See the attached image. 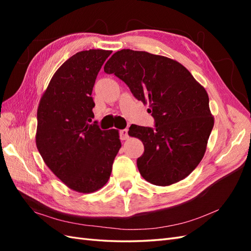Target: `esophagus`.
Listing matches in <instances>:
<instances>
[{
	"mask_svg": "<svg viewBox=\"0 0 251 251\" xmlns=\"http://www.w3.org/2000/svg\"><path fill=\"white\" fill-rule=\"evenodd\" d=\"M120 134V139L121 140H126L128 138V134H127V128H125V130H121L119 132Z\"/></svg>",
	"mask_w": 251,
	"mask_h": 251,
	"instance_id": "34e87169",
	"label": "esophagus"
}]
</instances>
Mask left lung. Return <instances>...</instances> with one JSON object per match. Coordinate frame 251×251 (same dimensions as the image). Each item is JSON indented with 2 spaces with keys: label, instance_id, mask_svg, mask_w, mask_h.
<instances>
[{
  "label": "left lung",
  "instance_id": "8db88e82",
  "mask_svg": "<svg viewBox=\"0 0 251 251\" xmlns=\"http://www.w3.org/2000/svg\"><path fill=\"white\" fill-rule=\"evenodd\" d=\"M103 70L124 80L155 118V128L128 130L144 146L137 159L143 179L158 186L185 179L201 162L214 127L206 90L177 60L146 51H117Z\"/></svg>",
  "mask_w": 251,
  "mask_h": 251
}]
</instances>
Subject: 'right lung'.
I'll return each instance as SVG.
<instances>
[{
	"label": "right lung",
	"instance_id": "add662e5",
	"mask_svg": "<svg viewBox=\"0 0 251 251\" xmlns=\"http://www.w3.org/2000/svg\"><path fill=\"white\" fill-rule=\"evenodd\" d=\"M112 51H80L60 66L37 108L35 143L44 162L70 189L94 193L110 179L121 142L116 128L90 125L95 79Z\"/></svg>",
	"mask_w": 251,
	"mask_h": 251
}]
</instances>
